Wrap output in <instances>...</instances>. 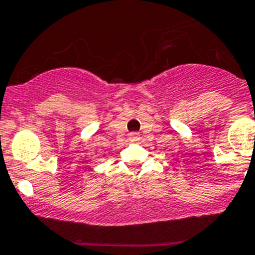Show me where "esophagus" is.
Returning <instances> with one entry per match:
<instances>
[{"mask_svg":"<svg viewBox=\"0 0 255 255\" xmlns=\"http://www.w3.org/2000/svg\"><path fill=\"white\" fill-rule=\"evenodd\" d=\"M130 140H131V141H137V140L140 139V135H139V132H130Z\"/></svg>","mask_w":255,"mask_h":255,"instance_id":"obj_1","label":"esophagus"}]
</instances>
